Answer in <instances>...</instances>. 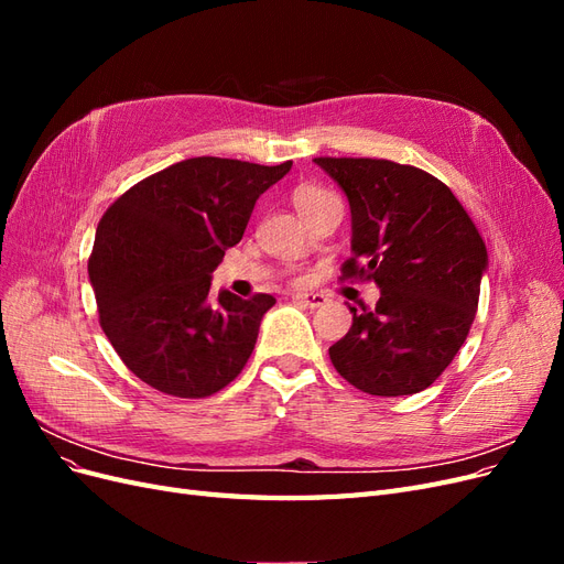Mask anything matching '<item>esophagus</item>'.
Listing matches in <instances>:
<instances>
[{
  "label": "esophagus",
  "mask_w": 564,
  "mask_h": 564,
  "mask_svg": "<svg viewBox=\"0 0 564 564\" xmlns=\"http://www.w3.org/2000/svg\"><path fill=\"white\" fill-rule=\"evenodd\" d=\"M292 299H294L296 303L305 305V308H319V305H324V303L329 301L324 294H294Z\"/></svg>",
  "instance_id": "1"
}]
</instances>
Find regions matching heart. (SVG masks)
Returning <instances> with one entry per match:
<instances>
[{"mask_svg":"<svg viewBox=\"0 0 564 564\" xmlns=\"http://www.w3.org/2000/svg\"><path fill=\"white\" fill-rule=\"evenodd\" d=\"M329 195L332 193L322 191V187H317V185H301V187H296V191H294V207L301 212L305 207H311V204H315L317 199L329 197Z\"/></svg>","mask_w":564,"mask_h":564,"instance_id":"obj_1","label":"heart"}]
</instances>
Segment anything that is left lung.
Here are the masks:
<instances>
[{
	"label": "left lung",
	"instance_id": "left-lung-1",
	"mask_svg": "<svg viewBox=\"0 0 564 564\" xmlns=\"http://www.w3.org/2000/svg\"><path fill=\"white\" fill-rule=\"evenodd\" d=\"M350 202L352 256L344 278L373 280L377 308H350L329 348L334 369L369 395L429 388L470 332L487 249L449 187L412 164L315 158Z\"/></svg>",
	"mask_w": 564,
	"mask_h": 564
}]
</instances>
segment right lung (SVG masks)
Masks as SVG:
<instances>
[{
    "instance_id": "obj_1",
    "label": "right lung",
    "mask_w": 564,
    "mask_h": 564,
    "mask_svg": "<svg viewBox=\"0 0 564 564\" xmlns=\"http://www.w3.org/2000/svg\"><path fill=\"white\" fill-rule=\"evenodd\" d=\"M292 162L183 160L119 195L96 228L89 280L98 322L143 383L174 398H209L237 379L270 294L220 292L212 272L242 240L253 204Z\"/></svg>"
}]
</instances>
